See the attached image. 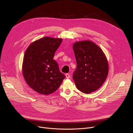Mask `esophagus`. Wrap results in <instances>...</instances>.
<instances>
[{
	"mask_svg": "<svg viewBox=\"0 0 133 133\" xmlns=\"http://www.w3.org/2000/svg\"><path fill=\"white\" fill-rule=\"evenodd\" d=\"M65 76H66V77L67 78H69L70 77V75L69 74H66L65 75Z\"/></svg>",
	"mask_w": 133,
	"mask_h": 133,
	"instance_id": "esophagus-1",
	"label": "esophagus"
}]
</instances>
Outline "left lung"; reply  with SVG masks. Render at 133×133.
Wrapping results in <instances>:
<instances>
[{
	"instance_id": "left-lung-1",
	"label": "left lung",
	"mask_w": 133,
	"mask_h": 133,
	"mask_svg": "<svg viewBox=\"0 0 133 133\" xmlns=\"http://www.w3.org/2000/svg\"><path fill=\"white\" fill-rule=\"evenodd\" d=\"M77 68L73 74L77 88L89 94L99 88L108 74L106 57L96 44L90 41L75 42L73 44Z\"/></svg>"
}]
</instances>
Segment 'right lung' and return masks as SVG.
<instances>
[{
	"label": "right lung",
	"mask_w": 133,
	"mask_h": 133,
	"mask_svg": "<svg viewBox=\"0 0 133 133\" xmlns=\"http://www.w3.org/2000/svg\"><path fill=\"white\" fill-rule=\"evenodd\" d=\"M62 41V38L45 37L30 44L25 51L23 76L29 86L38 93L48 95L54 92L65 78L53 59Z\"/></svg>",
	"instance_id": "add662e5"
}]
</instances>
